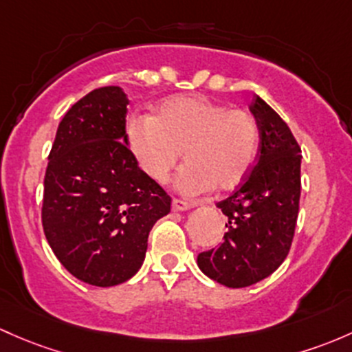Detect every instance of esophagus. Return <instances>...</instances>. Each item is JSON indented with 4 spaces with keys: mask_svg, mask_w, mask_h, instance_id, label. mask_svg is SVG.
<instances>
[{
    "mask_svg": "<svg viewBox=\"0 0 352 352\" xmlns=\"http://www.w3.org/2000/svg\"><path fill=\"white\" fill-rule=\"evenodd\" d=\"M194 206H195L194 202L180 201V199H173V201H172V209L173 210H188V209H192Z\"/></svg>",
    "mask_w": 352,
    "mask_h": 352,
    "instance_id": "1",
    "label": "esophagus"
}]
</instances>
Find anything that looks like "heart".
I'll list each match as a JSON object with an SVG mask.
<instances>
[{
	"label": "heart",
	"instance_id": "obj_1",
	"mask_svg": "<svg viewBox=\"0 0 352 352\" xmlns=\"http://www.w3.org/2000/svg\"><path fill=\"white\" fill-rule=\"evenodd\" d=\"M126 135L140 168L158 184L168 179L184 151L187 165L177 177V188L187 195L239 186L260 142L251 114L202 96L166 99L153 118H133Z\"/></svg>",
	"mask_w": 352,
	"mask_h": 352
}]
</instances>
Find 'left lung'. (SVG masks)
Masks as SVG:
<instances>
[{
    "instance_id": "obj_1",
    "label": "left lung",
    "mask_w": 352,
    "mask_h": 352,
    "mask_svg": "<svg viewBox=\"0 0 352 352\" xmlns=\"http://www.w3.org/2000/svg\"><path fill=\"white\" fill-rule=\"evenodd\" d=\"M250 111L260 129L256 165L234 194L216 204L228 216L224 241L197 256L201 272L229 288L261 282L283 263L300 202L297 140L260 96H254Z\"/></svg>"
}]
</instances>
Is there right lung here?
Here are the masks:
<instances>
[{"instance_id": "add662e5", "label": "right lung", "mask_w": 352, "mask_h": 352, "mask_svg": "<svg viewBox=\"0 0 352 352\" xmlns=\"http://www.w3.org/2000/svg\"><path fill=\"white\" fill-rule=\"evenodd\" d=\"M126 94L99 87L62 118L43 182L42 224L57 260L94 287L136 275L172 199L128 148Z\"/></svg>"}]
</instances>
